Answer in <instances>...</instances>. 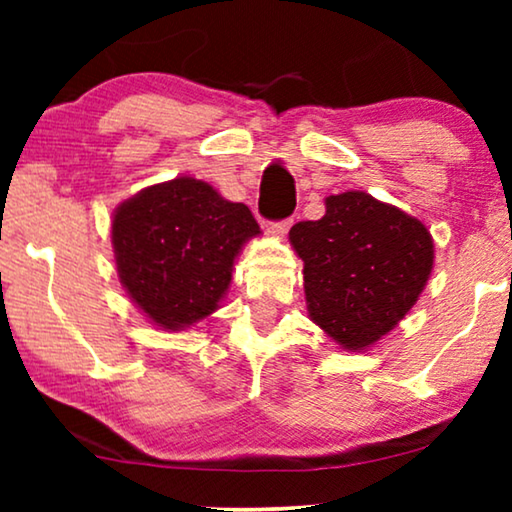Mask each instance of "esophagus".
<instances>
[{
  "mask_svg": "<svg viewBox=\"0 0 512 512\" xmlns=\"http://www.w3.org/2000/svg\"><path fill=\"white\" fill-rule=\"evenodd\" d=\"M291 226H293V219H282V221H275V223H270L268 230H270L272 235L282 237V235H286V230H289Z\"/></svg>",
  "mask_w": 512,
  "mask_h": 512,
  "instance_id": "34e87169",
  "label": "esophagus"
}]
</instances>
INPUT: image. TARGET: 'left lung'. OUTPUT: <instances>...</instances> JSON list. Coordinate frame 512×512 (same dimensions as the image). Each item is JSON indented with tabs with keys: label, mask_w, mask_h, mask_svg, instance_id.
<instances>
[{
	"label": "left lung",
	"mask_w": 512,
	"mask_h": 512,
	"mask_svg": "<svg viewBox=\"0 0 512 512\" xmlns=\"http://www.w3.org/2000/svg\"><path fill=\"white\" fill-rule=\"evenodd\" d=\"M289 240L303 258L307 312L342 349H366L417 303L433 270L422 221L363 191L328 195L319 221Z\"/></svg>",
	"instance_id": "1"
}]
</instances>
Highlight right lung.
I'll use <instances>...</instances> for the list:
<instances>
[{"mask_svg": "<svg viewBox=\"0 0 512 512\" xmlns=\"http://www.w3.org/2000/svg\"><path fill=\"white\" fill-rule=\"evenodd\" d=\"M256 235L247 205L193 177L144 188L111 221L121 284L163 331H184L219 307L235 256Z\"/></svg>", "mask_w": 512, "mask_h": 512, "instance_id": "1", "label": "right lung"}]
</instances>
